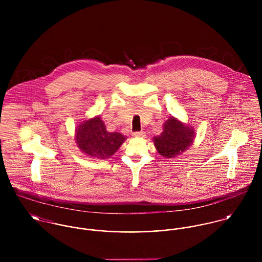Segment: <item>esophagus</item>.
<instances>
[{"mask_svg": "<svg viewBox=\"0 0 262 262\" xmlns=\"http://www.w3.org/2000/svg\"><path fill=\"white\" fill-rule=\"evenodd\" d=\"M133 136H134V137H144V136H145V133H144L143 131H141V132H135V133H133Z\"/></svg>", "mask_w": 262, "mask_h": 262, "instance_id": "1", "label": "esophagus"}]
</instances>
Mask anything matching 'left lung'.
I'll return each mask as SVG.
<instances>
[{
  "instance_id": "1",
  "label": "left lung",
  "mask_w": 262,
  "mask_h": 262,
  "mask_svg": "<svg viewBox=\"0 0 262 262\" xmlns=\"http://www.w3.org/2000/svg\"><path fill=\"white\" fill-rule=\"evenodd\" d=\"M163 126L160 135L154 136L152 141L157 152L166 158H172L181 155L193 143L194 129L174 117H169Z\"/></svg>"
}]
</instances>
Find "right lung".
Listing matches in <instances>:
<instances>
[{
	"label": "right lung",
	"mask_w": 262,
	"mask_h": 262,
	"mask_svg": "<svg viewBox=\"0 0 262 262\" xmlns=\"http://www.w3.org/2000/svg\"><path fill=\"white\" fill-rule=\"evenodd\" d=\"M75 140L85 155L95 159H106L117 152L126 137L118 132L107 131L101 116H96L78 123L75 127Z\"/></svg>",
	"instance_id": "add662e5"
}]
</instances>
